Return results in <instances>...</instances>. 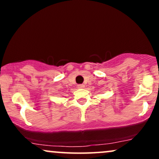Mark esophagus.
Returning <instances> with one entry per match:
<instances>
[{"mask_svg":"<svg viewBox=\"0 0 159 159\" xmlns=\"http://www.w3.org/2000/svg\"><path fill=\"white\" fill-rule=\"evenodd\" d=\"M84 87L85 86L84 84H78V88H79V89H84Z\"/></svg>","mask_w":159,"mask_h":159,"instance_id":"1","label":"esophagus"}]
</instances>
